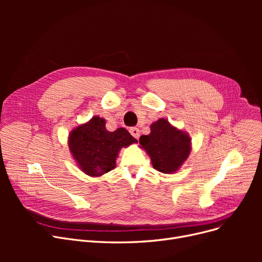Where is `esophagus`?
I'll return each mask as SVG.
<instances>
[{
	"label": "esophagus",
	"mask_w": 262,
	"mask_h": 262,
	"mask_svg": "<svg viewBox=\"0 0 262 262\" xmlns=\"http://www.w3.org/2000/svg\"><path fill=\"white\" fill-rule=\"evenodd\" d=\"M129 133L132 134V136L133 137H135L136 139H139V137H140V130L137 128V127H130L129 128Z\"/></svg>",
	"instance_id": "1"
}]
</instances>
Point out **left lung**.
I'll return each mask as SVG.
<instances>
[{"label": "left lung", "mask_w": 262, "mask_h": 262, "mask_svg": "<svg viewBox=\"0 0 262 262\" xmlns=\"http://www.w3.org/2000/svg\"><path fill=\"white\" fill-rule=\"evenodd\" d=\"M190 142L187 134L173 127L166 119L152 124L150 134L139 139L152 160L153 168L162 173H173L180 169L189 156Z\"/></svg>", "instance_id": "1"}]
</instances>
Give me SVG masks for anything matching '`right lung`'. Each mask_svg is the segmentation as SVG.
<instances>
[{
    "instance_id": "add662e5",
    "label": "right lung",
    "mask_w": 262,
    "mask_h": 262,
    "mask_svg": "<svg viewBox=\"0 0 262 262\" xmlns=\"http://www.w3.org/2000/svg\"><path fill=\"white\" fill-rule=\"evenodd\" d=\"M105 120L92 118L79 125L69 137V146L80 169L90 176H101L116 167V158L121 147L137 142L125 128L108 132Z\"/></svg>"
}]
</instances>
